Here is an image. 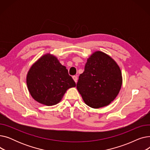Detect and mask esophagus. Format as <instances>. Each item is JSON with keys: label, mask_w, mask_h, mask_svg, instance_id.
Here are the masks:
<instances>
[{"label": "esophagus", "mask_w": 150, "mask_h": 150, "mask_svg": "<svg viewBox=\"0 0 150 150\" xmlns=\"http://www.w3.org/2000/svg\"><path fill=\"white\" fill-rule=\"evenodd\" d=\"M73 79H74V80L75 81V82L76 83H77V81H78V78H77V76H73Z\"/></svg>", "instance_id": "esophagus-1"}]
</instances>
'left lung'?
<instances>
[{
    "label": "left lung",
    "mask_w": 150,
    "mask_h": 150,
    "mask_svg": "<svg viewBox=\"0 0 150 150\" xmlns=\"http://www.w3.org/2000/svg\"><path fill=\"white\" fill-rule=\"evenodd\" d=\"M122 82L121 70L116 61L98 50L88 58L76 89L86 105L98 109L109 105L116 98Z\"/></svg>",
    "instance_id": "left-lung-1"
}]
</instances>
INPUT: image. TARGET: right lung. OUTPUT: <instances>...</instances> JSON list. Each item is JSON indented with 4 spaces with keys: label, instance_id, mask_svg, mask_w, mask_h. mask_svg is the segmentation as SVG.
<instances>
[{
    "label": "right lung",
    "instance_id": "1",
    "mask_svg": "<svg viewBox=\"0 0 150 150\" xmlns=\"http://www.w3.org/2000/svg\"><path fill=\"white\" fill-rule=\"evenodd\" d=\"M26 83L32 98L46 106L58 104L67 89L76 86L66 67L50 53L44 54L31 65Z\"/></svg>",
    "mask_w": 150,
    "mask_h": 150
}]
</instances>
